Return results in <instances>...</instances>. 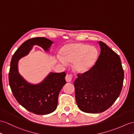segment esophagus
<instances>
[{
    "instance_id": "1",
    "label": "esophagus",
    "mask_w": 134,
    "mask_h": 134,
    "mask_svg": "<svg viewBox=\"0 0 134 134\" xmlns=\"http://www.w3.org/2000/svg\"><path fill=\"white\" fill-rule=\"evenodd\" d=\"M73 78V76L71 74H67L66 77H65V80H66V82H70L72 80Z\"/></svg>"
}]
</instances>
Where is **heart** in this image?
Here are the masks:
<instances>
[{"label": "heart", "mask_w": 134, "mask_h": 134, "mask_svg": "<svg viewBox=\"0 0 134 134\" xmlns=\"http://www.w3.org/2000/svg\"><path fill=\"white\" fill-rule=\"evenodd\" d=\"M62 56L58 59L64 65L73 63V68L77 72L82 73L93 66L96 61L98 52L96 48L88 45L72 42L68 44L61 51Z\"/></svg>", "instance_id": "heart-1"}]
</instances>
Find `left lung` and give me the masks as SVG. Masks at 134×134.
I'll return each instance as SVG.
<instances>
[{
  "label": "left lung",
  "mask_w": 134,
  "mask_h": 134,
  "mask_svg": "<svg viewBox=\"0 0 134 134\" xmlns=\"http://www.w3.org/2000/svg\"><path fill=\"white\" fill-rule=\"evenodd\" d=\"M95 65L75 80L78 107L87 113L105 111L113 105L122 89L124 71L119 56L103 42Z\"/></svg>",
  "instance_id": "obj_1"
}]
</instances>
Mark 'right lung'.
Segmentation results:
<instances>
[{
    "mask_svg": "<svg viewBox=\"0 0 134 134\" xmlns=\"http://www.w3.org/2000/svg\"><path fill=\"white\" fill-rule=\"evenodd\" d=\"M53 43L45 37L29 39L15 52L11 61L8 78L13 95L20 105L37 115H46L56 109L58 94L66 84V73L51 72L40 83L31 84L19 74L18 61L27 56L34 45L48 52Z\"/></svg>",
    "mask_w": 134,
    "mask_h": 134,
    "instance_id": "obj_1",
    "label": "right lung"
}]
</instances>
